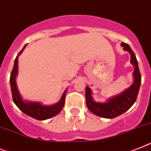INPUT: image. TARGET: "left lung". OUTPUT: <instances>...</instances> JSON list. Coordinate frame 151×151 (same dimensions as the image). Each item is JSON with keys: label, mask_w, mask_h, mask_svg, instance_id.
Here are the masks:
<instances>
[{"label": "left lung", "mask_w": 151, "mask_h": 151, "mask_svg": "<svg viewBox=\"0 0 151 151\" xmlns=\"http://www.w3.org/2000/svg\"><path fill=\"white\" fill-rule=\"evenodd\" d=\"M121 46L124 47V50L128 51L130 54V62L134 66V81L132 85L121 94L108 100L107 103H97L93 101L91 97V89L87 86L86 87V104L87 108L93 114L104 118H114L129 110L136 101L138 91L140 89L141 75L138 68L136 56L128 44L122 42Z\"/></svg>", "instance_id": "8db88e82"}]
</instances>
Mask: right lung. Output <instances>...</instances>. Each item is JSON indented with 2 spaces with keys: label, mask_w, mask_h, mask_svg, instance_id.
I'll list each match as a JSON object with an SVG mask.
<instances>
[{
  "label": "right lung",
  "mask_w": 151,
  "mask_h": 151,
  "mask_svg": "<svg viewBox=\"0 0 151 151\" xmlns=\"http://www.w3.org/2000/svg\"><path fill=\"white\" fill-rule=\"evenodd\" d=\"M25 47L26 46L23 48V50L24 49ZM23 50L19 53V54L22 53ZM17 69H18V55L15 58L14 68L11 71V77H10V83H11L13 101L15 104L17 105V107L22 112L24 113L25 114L28 115L38 121L47 120L59 114L64 106L65 92L62 95L61 99L59 101V103L52 105V106H44L41 104L37 103V102H24L19 93L17 84H16V76L17 74Z\"/></svg>",
  "instance_id": "1"
}]
</instances>
